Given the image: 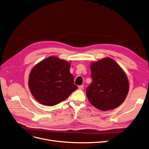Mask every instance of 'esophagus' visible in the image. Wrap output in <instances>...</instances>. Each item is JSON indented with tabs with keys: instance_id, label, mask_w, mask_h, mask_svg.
<instances>
[{
	"instance_id": "esophagus-1",
	"label": "esophagus",
	"mask_w": 149,
	"mask_h": 149,
	"mask_svg": "<svg viewBox=\"0 0 149 149\" xmlns=\"http://www.w3.org/2000/svg\"><path fill=\"white\" fill-rule=\"evenodd\" d=\"M79 89H84V85H80V86H79Z\"/></svg>"
}]
</instances>
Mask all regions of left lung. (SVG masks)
Listing matches in <instances>:
<instances>
[{
	"label": "left lung",
	"instance_id": "1",
	"mask_svg": "<svg viewBox=\"0 0 149 149\" xmlns=\"http://www.w3.org/2000/svg\"><path fill=\"white\" fill-rule=\"evenodd\" d=\"M93 81L87 87V97L91 104L102 111L120 105L129 91L127 77L119 64L107 57L90 65Z\"/></svg>",
	"mask_w": 149,
	"mask_h": 149
}]
</instances>
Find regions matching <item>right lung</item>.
Returning <instances> with one entry per match:
<instances>
[{
    "label": "right lung",
    "instance_id": "add662e5",
    "mask_svg": "<svg viewBox=\"0 0 149 149\" xmlns=\"http://www.w3.org/2000/svg\"><path fill=\"white\" fill-rule=\"evenodd\" d=\"M70 67L68 61L55 56L36 64L29 78V87L34 98L47 106H54L66 99L77 89Z\"/></svg>",
    "mask_w": 149,
    "mask_h": 149
}]
</instances>
